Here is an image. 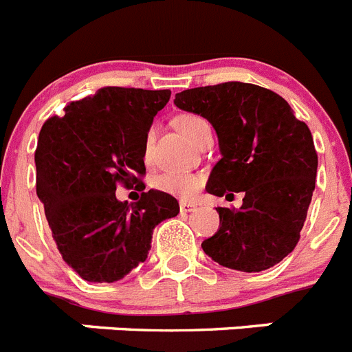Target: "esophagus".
<instances>
[{
	"instance_id": "34e87169",
	"label": "esophagus",
	"mask_w": 352,
	"mask_h": 352,
	"mask_svg": "<svg viewBox=\"0 0 352 352\" xmlns=\"http://www.w3.org/2000/svg\"><path fill=\"white\" fill-rule=\"evenodd\" d=\"M179 210H182L183 213H190V211L197 210V204L186 203V201H182V203H179Z\"/></svg>"
}]
</instances>
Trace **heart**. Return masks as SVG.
Returning <instances> with one entry per match:
<instances>
[{
  "label": "heart",
  "instance_id": "b5f03b06",
  "mask_svg": "<svg viewBox=\"0 0 352 352\" xmlns=\"http://www.w3.org/2000/svg\"><path fill=\"white\" fill-rule=\"evenodd\" d=\"M174 125L179 132L185 135L186 139L194 141L195 133L203 125H206V120H203L197 114H182L174 120ZM149 141L151 135L146 141L144 155H149ZM203 176L195 173H186V170H164V173L157 174L153 178V186L157 190L164 192V194L174 195V197L182 199H192L199 194L201 186H203Z\"/></svg>",
  "mask_w": 352,
  "mask_h": 352
}]
</instances>
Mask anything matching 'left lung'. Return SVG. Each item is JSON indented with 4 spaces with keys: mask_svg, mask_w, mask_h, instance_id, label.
I'll list each match as a JSON object with an SVG mask.
<instances>
[{
    "mask_svg": "<svg viewBox=\"0 0 352 352\" xmlns=\"http://www.w3.org/2000/svg\"><path fill=\"white\" fill-rule=\"evenodd\" d=\"M174 104L206 118L219 135L222 158L206 190L227 199L245 194L239 210L217 208L220 229L204 239L203 250L238 272L278 264L300 241L316 188L317 151L309 126L280 95L236 80L185 89Z\"/></svg>",
    "mask_w": 352,
    "mask_h": 352,
    "instance_id": "left-lung-1",
    "label": "left lung"
}]
</instances>
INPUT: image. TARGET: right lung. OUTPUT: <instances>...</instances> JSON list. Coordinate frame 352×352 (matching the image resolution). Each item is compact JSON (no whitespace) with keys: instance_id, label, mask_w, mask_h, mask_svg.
Instances as JSON below:
<instances>
[{"instance_id":"add662e5","label":"right lung","mask_w":352,"mask_h":352,"mask_svg":"<svg viewBox=\"0 0 352 352\" xmlns=\"http://www.w3.org/2000/svg\"><path fill=\"white\" fill-rule=\"evenodd\" d=\"M169 89L105 86L43 123L35 151L36 195L65 263L88 282H116L144 263L151 234L179 213L160 190L121 203L116 186L144 190L148 130Z\"/></svg>"}]
</instances>
